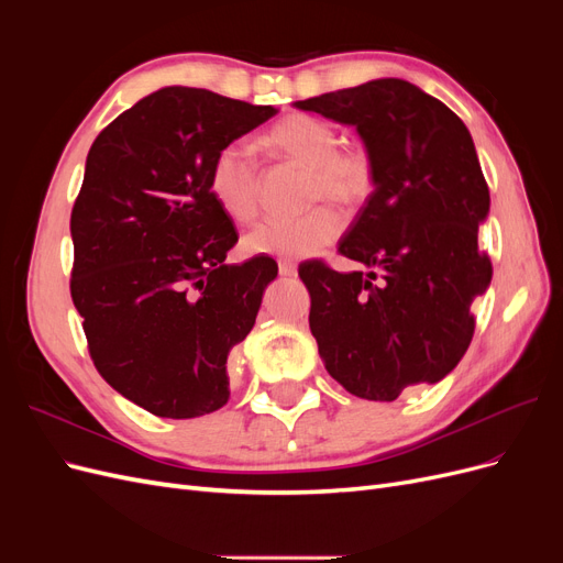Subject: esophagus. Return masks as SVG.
<instances>
[{
  "label": "esophagus",
  "mask_w": 563,
  "mask_h": 563,
  "mask_svg": "<svg viewBox=\"0 0 563 563\" xmlns=\"http://www.w3.org/2000/svg\"><path fill=\"white\" fill-rule=\"evenodd\" d=\"M279 275L282 277H296L298 265L294 261H279Z\"/></svg>",
  "instance_id": "34e87169"
}]
</instances>
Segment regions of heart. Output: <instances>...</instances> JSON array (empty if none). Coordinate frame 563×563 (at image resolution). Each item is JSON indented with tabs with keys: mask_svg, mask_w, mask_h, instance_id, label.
Listing matches in <instances>:
<instances>
[{
	"mask_svg": "<svg viewBox=\"0 0 563 563\" xmlns=\"http://www.w3.org/2000/svg\"><path fill=\"white\" fill-rule=\"evenodd\" d=\"M277 155L310 168L308 199H333L345 209L366 201L373 190V164L364 150H340L338 131L312 114H288L265 135ZM209 192L234 223H251L261 209V168L253 147L230 141L209 166ZM343 230V218L331 203H319L298 218H269L244 236L251 255L302 258L331 244Z\"/></svg>",
	"mask_w": 563,
	"mask_h": 563,
	"instance_id": "obj_1",
	"label": "heart"
}]
</instances>
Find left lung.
<instances>
[{"label":"left lung","mask_w":563,"mask_h":563,"mask_svg":"<svg viewBox=\"0 0 563 563\" xmlns=\"http://www.w3.org/2000/svg\"><path fill=\"white\" fill-rule=\"evenodd\" d=\"M294 106L354 126L373 164V192L338 244L366 272L298 269L327 371L368 401L439 383L467 352L470 308L493 275L476 244L490 197L467 126L397 77Z\"/></svg>","instance_id":"left-lung-1"}]
</instances>
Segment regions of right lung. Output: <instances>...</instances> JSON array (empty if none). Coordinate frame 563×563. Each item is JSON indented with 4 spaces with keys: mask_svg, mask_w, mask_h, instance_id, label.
<instances>
[{
    "mask_svg": "<svg viewBox=\"0 0 563 563\" xmlns=\"http://www.w3.org/2000/svg\"><path fill=\"white\" fill-rule=\"evenodd\" d=\"M277 114L164 87L93 141L70 232V294L106 383L159 418L230 399L228 354L255 323L277 263L225 265L236 230L209 192L216 152Z\"/></svg>",
    "mask_w": 563,
    "mask_h": 563,
    "instance_id": "1",
    "label": "right lung"
}]
</instances>
